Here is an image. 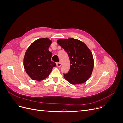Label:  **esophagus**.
Listing matches in <instances>:
<instances>
[{"label":"esophagus","mask_w":123,"mask_h":123,"mask_svg":"<svg viewBox=\"0 0 123 123\" xmlns=\"http://www.w3.org/2000/svg\"><path fill=\"white\" fill-rule=\"evenodd\" d=\"M56 66H57V67H61V66H62V64H61V62H58L56 63Z\"/></svg>","instance_id":"obj_1"}]
</instances>
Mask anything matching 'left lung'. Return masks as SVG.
Segmentation results:
<instances>
[{"label":"left lung","instance_id":"8db88e82","mask_svg":"<svg viewBox=\"0 0 123 123\" xmlns=\"http://www.w3.org/2000/svg\"><path fill=\"white\" fill-rule=\"evenodd\" d=\"M57 43L67 53L70 62L68 73L65 79L72 85L87 81L91 76L94 67V59L90 50L84 43L72 38L59 39Z\"/></svg>","mask_w":123,"mask_h":123}]
</instances>
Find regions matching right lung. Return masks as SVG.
Instances as JSON below:
<instances>
[{"label":"right lung","instance_id":"right-lung-1","mask_svg":"<svg viewBox=\"0 0 123 123\" xmlns=\"http://www.w3.org/2000/svg\"><path fill=\"white\" fill-rule=\"evenodd\" d=\"M52 41L48 38L35 40L28 47L24 57V67L33 80L40 81L49 75L55 62L51 61L52 54L48 49Z\"/></svg>","mask_w":123,"mask_h":123}]
</instances>
